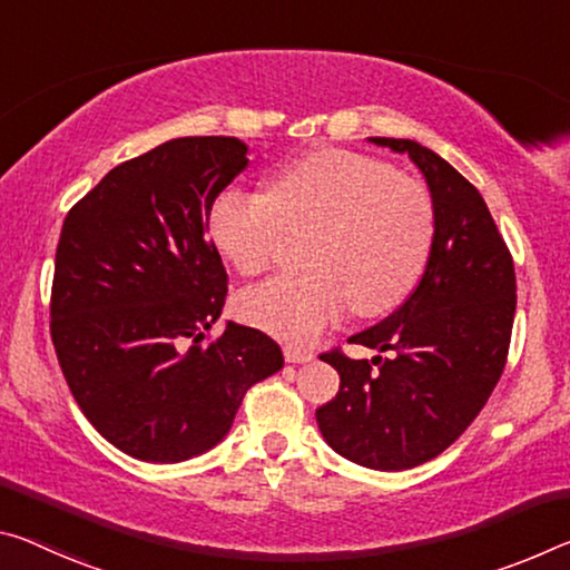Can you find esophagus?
<instances>
[{"instance_id": "esophagus-1", "label": "esophagus", "mask_w": 570, "mask_h": 570, "mask_svg": "<svg viewBox=\"0 0 570 570\" xmlns=\"http://www.w3.org/2000/svg\"><path fill=\"white\" fill-rule=\"evenodd\" d=\"M284 357H286V363H309L314 355H312V350H306V347L286 345L284 347Z\"/></svg>"}]
</instances>
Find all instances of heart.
Segmentation results:
<instances>
[{
	"label": "heart",
	"instance_id": "b5f03b06",
	"mask_svg": "<svg viewBox=\"0 0 570 570\" xmlns=\"http://www.w3.org/2000/svg\"><path fill=\"white\" fill-rule=\"evenodd\" d=\"M207 225L243 276L274 266L288 233H314L312 271L248 288L238 304L256 327L309 342L352 304L363 317L403 304L426 268L436 210L429 189L387 161L320 149L278 171L271 193L225 189Z\"/></svg>",
	"mask_w": 570,
	"mask_h": 570
}]
</instances>
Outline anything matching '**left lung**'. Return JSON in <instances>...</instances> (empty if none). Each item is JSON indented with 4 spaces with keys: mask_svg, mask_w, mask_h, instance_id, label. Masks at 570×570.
I'll return each mask as SVG.
<instances>
[{
    "mask_svg": "<svg viewBox=\"0 0 570 570\" xmlns=\"http://www.w3.org/2000/svg\"><path fill=\"white\" fill-rule=\"evenodd\" d=\"M370 141L423 171L436 233L409 299L350 337L391 357L367 363L340 347L320 355L340 373V393L317 409V423L350 462L401 472L439 456L484 409L508 363L518 296L510 248L476 187L419 141Z\"/></svg>",
    "mask_w": 570,
    "mask_h": 570,
    "instance_id": "obj_1",
    "label": "left lung"
}]
</instances>
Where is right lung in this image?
I'll list each match as a JSON object with an SVG mask.
<instances>
[{
	"instance_id": "add662e5",
	"label": "right lung",
	"mask_w": 570,
	"mask_h": 570,
	"mask_svg": "<svg viewBox=\"0 0 570 570\" xmlns=\"http://www.w3.org/2000/svg\"><path fill=\"white\" fill-rule=\"evenodd\" d=\"M236 137H183L114 167L62 223L50 334L66 383L106 441L175 464L230 431L250 385L284 367L261 330L218 322L228 274L207 223L248 167Z\"/></svg>"
}]
</instances>
